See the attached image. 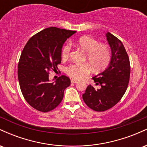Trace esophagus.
Masks as SVG:
<instances>
[{
    "instance_id": "esophagus-1",
    "label": "esophagus",
    "mask_w": 147,
    "mask_h": 147,
    "mask_svg": "<svg viewBox=\"0 0 147 147\" xmlns=\"http://www.w3.org/2000/svg\"><path fill=\"white\" fill-rule=\"evenodd\" d=\"M77 82H78V81H77V80H76V79H71V83H72V84H75V83H77Z\"/></svg>"
}]
</instances>
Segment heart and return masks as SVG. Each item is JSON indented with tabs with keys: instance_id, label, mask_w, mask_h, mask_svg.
<instances>
[{
	"instance_id": "heart-1",
	"label": "heart",
	"mask_w": 147,
	"mask_h": 147,
	"mask_svg": "<svg viewBox=\"0 0 147 147\" xmlns=\"http://www.w3.org/2000/svg\"><path fill=\"white\" fill-rule=\"evenodd\" d=\"M75 43L86 52L85 59L88 60L93 68L97 70L104 68L110 63L111 52L107 45L99 43L95 38L87 36L79 38ZM70 50L71 44L67 43L62 48V57L68 58ZM65 72L72 78L82 79L90 73V68L87 63H72L65 68Z\"/></svg>"
}]
</instances>
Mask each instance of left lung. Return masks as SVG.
I'll use <instances>...</instances> for the list:
<instances>
[{"label": "left lung", "mask_w": 147, "mask_h": 147, "mask_svg": "<svg viewBox=\"0 0 147 147\" xmlns=\"http://www.w3.org/2000/svg\"><path fill=\"white\" fill-rule=\"evenodd\" d=\"M106 37L112 53L111 62L104 71L92 77L101 88L95 89L89 85L82 95L85 104L97 112L109 110L120 101L127 89L131 72L129 56L122 41L110 32Z\"/></svg>", "instance_id": "1"}]
</instances>
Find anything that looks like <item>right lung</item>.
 I'll use <instances>...</instances> for the list:
<instances>
[{"label": "right lung", "instance_id": "1", "mask_svg": "<svg viewBox=\"0 0 147 147\" xmlns=\"http://www.w3.org/2000/svg\"><path fill=\"white\" fill-rule=\"evenodd\" d=\"M75 31L50 27L39 32L25 44L18 64L20 88L26 102L36 110L47 113L61 102L70 79L61 75L49 82L51 70L56 71L61 62V49Z\"/></svg>", "mask_w": 147, "mask_h": 147}]
</instances>
